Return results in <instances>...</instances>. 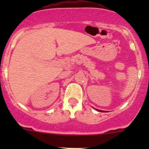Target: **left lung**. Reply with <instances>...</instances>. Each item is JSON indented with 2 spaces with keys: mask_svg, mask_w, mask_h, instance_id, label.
Here are the masks:
<instances>
[{
  "mask_svg": "<svg viewBox=\"0 0 149 149\" xmlns=\"http://www.w3.org/2000/svg\"><path fill=\"white\" fill-rule=\"evenodd\" d=\"M97 110H98V111H100V112H103L102 110H99V109H97Z\"/></svg>",
  "mask_w": 149,
  "mask_h": 149,
  "instance_id": "obj_1",
  "label": "left lung"
}]
</instances>
